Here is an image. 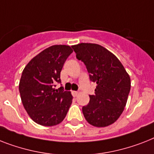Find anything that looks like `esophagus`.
<instances>
[{
    "mask_svg": "<svg viewBox=\"0 0 154 154\" xmlns=\"http://www.w3.org/2000/svg\"><path fill=\"white\" fill-rule=\"evenodd\" d=\"M72 95H73V97H76L78 95V92H76V91H72Z\"/></svg>",
    "mask_w": 154,
    "mask_h": 154,
    "instance_id": "obj_1",
    "label": "esophagus"
}]
</instances>
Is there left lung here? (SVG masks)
Listing matches in <instances>:
<instances>
[{
  "mask_svg": "<svg viewBox=\"0 0 154 154\" xmlns=\"http://www.w3.org/2000/svg\"><path fill=\"white\" fill-rule=\"evenodd\" d=\"M78 60L83 62L90 81L97 83L89 103L82 107L85 118L97 127H107L122 113L131 90V78L120 61L112 52L96 43L72 46Z\"/></svg>",
  "mask_w": 154,
  "mask_h": 154,
  "instance_id": "1",
  "label": "left lung"
}]
</instances>
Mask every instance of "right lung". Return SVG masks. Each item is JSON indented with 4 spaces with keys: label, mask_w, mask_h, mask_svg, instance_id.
<instances>
[{
    "label": "right lung",
    "mask_w": 154,
    "mask_h": 154,
    "mask_svg": "<svg viewBox=\"0 0 154 154\" xmlns=\"http://www.w3.org/2000/svg\"><path fill=\"white\" fill-rule=\"evenodd\" d=\"M73 52L69 46L54 45L37 54L23 69L19 90L23 105L34 122L52 127L62 122L72 103L70 92L61 83L60 73Z\"/></svg>",
    "instance_id": "obj_1"
}]
</instances>
